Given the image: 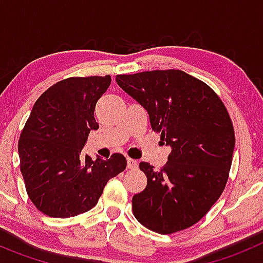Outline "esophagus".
Here are the masks:
<instances>
[{
    "label": "esophagus",
    "instance_id": "1",
    "mask_svg": "<svg viewBox=\"0 0 263 263\" xmlns=\"http://www.w3.org/2000/svg\"><path fill=\"white\" fill-rule=\"evenodd\" d=\"M137 167H138V162L134 159H130V158H127V168L129 170H136Z\"/></svg>",
    "mask_w": 263,
    "mask_h": 263
}]
</instances>
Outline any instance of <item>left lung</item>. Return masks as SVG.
<instances>
[{
	"label": "left lung",
	"instance_id": "obj_1",
	"mask_svg": "<svg viewBox=\"0 0 263 263\" xmlns=\"http://www.w3.org/2000/svg\"><path fill=\"white\" fill-rule=\"evenodd\" d=\"M116 81L147 110L152 129L171 147L159 171L139 163L147 185L133 196L134 216L160 234L192 227L229 178L236 139L227 108L212 88L180 69L117 75Z\"/></svg>",
	"mask_w": 263,
	"mask_h": 263
}]
</instances>
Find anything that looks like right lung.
I'll list each match as a JSON object with an SVG mask.
<instances>
[{
    "label": "right lung",
    "instance_id": "add662e5",
    "mask_svg": "<svg viewBox=\"0 0 263 263\" xmlns=\"http://www.w3.org/2000/svg\"><path fill=\"white\" fill-rule=\"evenodd\" d=\"M110 76L68 78L48 88L32 106L18 141V154L30 200L50 217H72L92 210L109 179L126 168V158L81 154L95 120L97 100Z\"/></svg>",
    "mask_w": 263,
    "mask_h": 263
}]
</instances>
